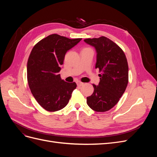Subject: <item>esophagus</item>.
I'll list each match as a JSON object with an SVG mask.
<instances>
[{
    "mask_svg": "<svg viewBox=\"0 0 157 157\" xmlns=\"http://www.w3.org/2000/svg\"><path fill=\"white\" fill-rule=\"evenodd\" d=\"M83 84H84V83L81 82H77V86H82Z\"/></svg>",
    "mask_w": 157,
    "mask_h": 157,
    "instance_id": "34e87169",
    "label": "esophagus"
}]
</instances>
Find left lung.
Listing matches in <instances>:
<instances>
[{
	"label": "left lung",
	"instance_id": "8db88e82",
	"mask_svg": "<svg viewBox=\"0 0 157 157\" xmlns=\"http://www.w3.org/2000/svg\"><path fill=\"white\" fill-rule=\"evenodd\" d=\"M84 41L96 50V69L101 74L98 86L93 84L94 92L87 97V104L92 110L105 112L119 101L128 82V65L124 52L105 36L86 39Z\"/></svg>",
	"mask_w": 157,
	"mask_h": 157
}]
</instances>
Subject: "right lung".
<instances>
[{
	"mask_svg": "<svg viewBox=\"0 0 157 157\" xmlns=\"http://www.w3.org/2000/svg\"><path fill=\"white\" fill-rule=\"evenodd\" d=\"M81 40L52 34L33 47L27 61V81L33 96L46 111L64 108L77 87L75 82L61 80L59 72L66 52Z\"/></svg>",
	"mask_w": 157,
	"mask_h": 157,
	"instance_id": "1",
	"label": "right lung"
}]
</instances>
